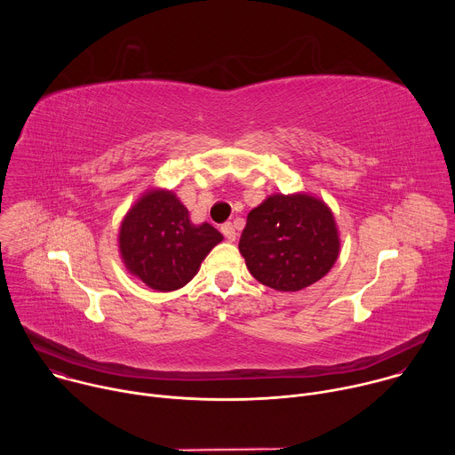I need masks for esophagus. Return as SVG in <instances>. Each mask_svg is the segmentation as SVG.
Segmentation results:
<instances>
[{
  "label": "esophagus",
  "mask_w": 455,
  "mask_h": 455,
  "mask_svg": "<svg viewBox=\"0 0 455 455\" xmlns=\"http://www.w3.org/2000/svg\"><path fill=\"white\" fill-rule=\"evenodd\" d=\"M221 232H223V235L227 237V241H235V237H237V232H235V228H234L232 223H223V225H221Z\"/></svg>",
  "instance_id": "obj_1"
}]
</instances>
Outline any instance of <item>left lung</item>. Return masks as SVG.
Instances as JSON below:
<instances>
[{"instance_id": "8db88e82", "label": "left lung", "mask_w": 455, "mask_h": 455, "mask_svg": "<svg viewBox=\"0 0 455 455\" xmlns=\"http://www.w3.org/2000/svg\"><path fill=\"white\" fill-rule=\"evenodd\" d=\"M250 274L277 291H299L326 275L340 239L330 207L309 194H274L250 211L239 239Z\"/></svg>"}]
</instances>
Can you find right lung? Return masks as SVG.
<instances>
[{
  "label": "right lung",
  "mask_w": 455,
  "mask_h": 455,
  "mask_svg": "<svg viewBox=\"0 0 455 455\" xmlns=\"http://www.w3.org/2000/svg\"><path fill=\"white\" fill-rule=\"evenodd\" d=\"M223 235L209 223L192 225L172 190H149L120 225L118 248L125 268L156 291H172L198 274Z\"/></svg>",
  "instance_id": "obj_1"
}]
</instances>
